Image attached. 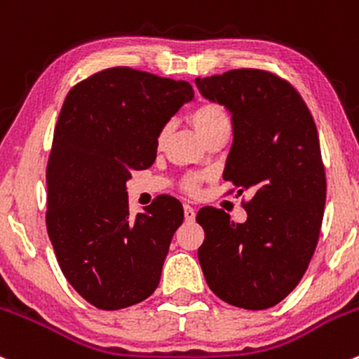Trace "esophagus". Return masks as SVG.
Instances as JSON below:
<instances>
[{
  "label": "esophagus",
  "instance_id": "34e87169",
  "mask_svg": "<svg viewBox=\"0 0 359 359\" xmlns=\"http://www.w3.org/2000/svg\"><path fill=\"white\" fill-rule=\"evenodd\" d=\"M184 217H186L187 222H192L196 218V211L191 205H184Z\"/></svg>",
  "mask_w": 359,
  "mask_h": 359
}]
</instances>
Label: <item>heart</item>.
<instances>
[{
	"instance_id": "heart-1",
	"label": "heart",
	"mask_w": 359,
	"mask_h": 359,
	"mask_svg": "<svg viewBox=\"0 0 359 359\" xmlns=\"http://www.w3.org/2000/svg\"><path fill=\"white\" fill-rule=\"evenodd\" d=\"M189 120L194 126V129L198 130V134L201 135L203 141L208 139L210 135L217 134L222 130H230V116L229 111L222 107L217 101H201V103L196 104L194 108L189 111ZM168 137V127H161L156 134V146L161 148L165 144ZM205 175L201 173H189V175L184 177L182 180V189L189 194H196L199 191Z\"/></svg>"
}]
</instances>
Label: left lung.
Wrapping results in <instances>:
<instances>
[{"instance_id":"left-lung-1","label":"left lung","mask_w":359,"mask_h":359,"mask_svg":"<svg viewBox=\"0 0 359 359\" xmlns=\"http://www.w3.org/2000/svg\"><path fill=\"white\" fill-rule=\"evenodd\" d=\"M196 86L232 113L224 179L239 196L252 194L244 224L213 206L198 211L203 273L225 303L271 308L296 289L318 244L327 179L315 120L292 84L271 72L229 70Z\"/></svg>"}]
</instances>
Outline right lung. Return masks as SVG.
Returning <instances> with one entry per match:
<instances>
[{"mask_svg": "<svg viewBox=\"0 0 359 359\" xmlns=\"http://www.w3.org/2000/svg\"><path fill=\"white\" fill-rule=\"evenodd\" d=\"M192 97L189 82L130 67L67 94L46 168V229L63 275L93 306H132L160 284L182 205L158 196L132 217L126 182L153 165L158 130Z\"/></svg>", "mask_w": 359, "mask_h": 359, "instance_id": "right-lung-1", "label": "right lung"}]
</instances>
